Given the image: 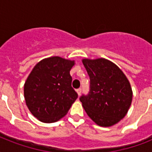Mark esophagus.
<instances>
[{
    "label": "esophagus",
    "mask_w": 152,
    "mask_h": 152,
    "mask_svg": "<svg viewBox=\"0 0 152 152\" xmlns=\"http://www.w3.org/2000/svg\"><path fill=\"white\" fill-rule=\"evenodd\" d=\"M81 91H82L81 88H79V89H77V90H76V92H77V94H78L79 96L81 95Z\"/></svg>",
    "instance_id": "34e87169"
}]
</instances>
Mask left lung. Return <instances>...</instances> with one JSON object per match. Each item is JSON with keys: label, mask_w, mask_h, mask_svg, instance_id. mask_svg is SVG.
Listing matches in <instances>:
<instances>
[{"label": "left lung", "mask_w": 152, "mask_h": 152, "mask_svg": "<svg viewBox=\"0 0 152 152\" xmlns=\"http://www.w3.org/2000/svg\"><path fill=\"white\" fill-rule=\"evenodd\" d=\"M90 77V91L80 100L91 120L102 127L118 123L129 109L132 91L127 77L114 63L105 58L82 60Z\"/></svg>", "instance_id": "1"}]
</instances>
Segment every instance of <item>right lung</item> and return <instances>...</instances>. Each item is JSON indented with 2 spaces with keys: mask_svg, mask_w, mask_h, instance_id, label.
Returning <instances> with one entry per match:
<instances>
[{
  "mask_svg": "<svg viewBox=\"0 0 152 152\" xmlns=\"http://www.w3.org/2000/svg\"><path fill=\"white\" fill-rule=\"evenodd\" d=\"M75 61L61 57L42 60L24 83V99L34 117L44 123L55 122L66 115L78 97L72 88L70 70Z\"/></svg>",
  "mask_w": 152,
  "mask_h": 152,
  "instance_id": "right-lung-1",
  "label": "right lung"
}]
</instances>
